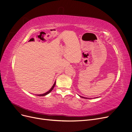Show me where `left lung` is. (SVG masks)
Wrapping results in <instances>:
<instances>
[{"label": "left lung", "mask_w": 132, "mask_h": 132, "mask_svg": "<svg viewBox=\"0 0 132 132\" xmlns=\"http://www.w3.org/2000/svg\"><path fill=\"white\" fill-rule=\"evenodd\" d=\"M80 97H83V98H85V97H82V96H80Z\"/></svg>", "instance_id": "obj_1"}]
</instances>
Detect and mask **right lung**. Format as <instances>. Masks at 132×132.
<instances>
[{"mask_svg": "<svg viewBox=\"0 0 132 132\" xmlns=\"http://www.w3.org/2000/svg\"><path fill=\"white\" fill-rule=\"evenodd\" d=\"M55 84H56V81L55 82V83H54V85L52 86V87H51V88L50 89V90L48 91V92H47L46 93H44V94H39V95H37V94L36 95H37V96H45V95H46L47 94H48L49 93H50L52 90V89H54V88L55 87Z\"/></svg>", "mask_w": 132, "mask_h": 132, "instance_id": "obj_1", "label": "right lung"}]
</instances>
